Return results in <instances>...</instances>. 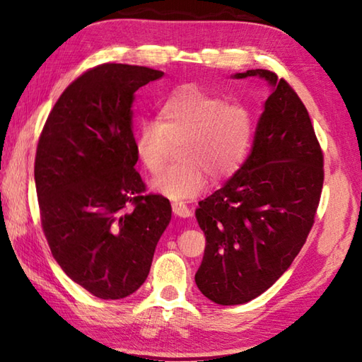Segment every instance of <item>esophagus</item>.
Masks as SVG:
<instances>
[{
    "label": "esophagus",
    "instance_id": "obj_1",
    "mask_svg": "<svg viewBox=\"0 0 362 362\" xmlns=\"http://www.w3.org/2000/svg\"><path fill=\"white\" fill-rule=\"evenodd\" d=\"M173 212L177 216H180V218H188V216L192 215V210H189V207L187 206V204L185 202H179V201L173 202Z\"/></svg>",
    "mask_w": 362,
    "mask_h": 362
}]
</instances>
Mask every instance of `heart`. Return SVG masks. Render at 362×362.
Returning <instances> with one entry per match:
<instances>
[{
    "mask_svg": "<svg viewBox=\"0 0 362 362\" xmlns=\"http://www.w3.org/2000/svg\"><path fill=\"white\" fill-rule=\"evenodd\" d=\"M160 120H144L134 134V150L150 174H160L173 142L180 163L155 179L152 187L170 199H192L204 192L209 175L225 180L247 160L255 136V114L240 101L183 85L163 103Z\"/></svg>",
    "mask_w": 362,
    "mask_h": 362,
    "instance_id": "1",
    "label": "heart"
}]
</instances>
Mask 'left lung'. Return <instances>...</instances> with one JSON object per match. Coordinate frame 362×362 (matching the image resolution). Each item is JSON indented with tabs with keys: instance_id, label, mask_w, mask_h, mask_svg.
Here are the masks:
<instances>
[{
	"instance_id": "left-lung-1",
	"label": "left lung",
	"mask_w": 362,
	"mask_h": 362,
	"mask_svg": "<svg viewBox=\"0 0 362 362\" xmlns=\"http://www.w3.org/2000/svg\"><path fill=\"white\" fill-rule=\"evenodd\" d=\"M255 76L269 83L271 95L252 152L196 209L206 250L194 280L220 305L258 298L291 266L313 226L325 180L323 152L299 96L272 71L233 77Z\"/></svg>"
}]
</instances>
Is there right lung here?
Instances as JSON below:
<instances>
[{"label":"right lung","instance_id":"add662e5","mask_svg":"<svg viewBox=\"0 0 362 362\" xmlns=\"http://www.w3.org/2000/svg\"><path fill=\"white\" fill-rule=\"evenodd\" d=\"M164 72L106 63L58 98L39 137L35 182L50 252L71 280L100 299L146 281L170 221L169 199L144 194L134 169V93Z\"/></svg>","mask_w":362,"mask_h":362}]
</instances>
